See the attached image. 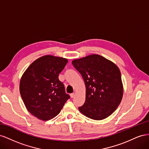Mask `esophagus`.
<instances>
[{"instance_id":"34e87169","label":"esophagus","mask_w":149,"mask_h":149,"mask_svg":"<svg viewBox=\"0 0 149 149\" xmlns=\"http://www.w3.org/2000/svg\"><path fill=\"white\" fill-rule=\"evenodd\" d=\"M74 96H75V94L74 93H72V94H70V96H71V98H73L74 97Z\"/></svg>"}]
</instances>
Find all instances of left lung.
<instances>
[{
    "label": "left lung",
    "mask_w": 149,
    "mask_h": 149,
    "mask_svg": "<svg viewBox=\"0 0 149 149\" xmlns=\"http://www.w3.org/2000/svg\"><path fill=\"white\" fill-rule=\"evenodd\" d=\"M81 74L86 86V100L78 109L94 120L111 116L120 104L124 88L120 70L114 63L97 54L72 61Z\"/></svg>",
    "instance_id": "left-lung-1"
}]
</instances>
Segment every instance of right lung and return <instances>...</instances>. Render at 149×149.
<instances>
[{
  "instance_id": "obj_1",
  "label": "right lung",
  "mask_w": 149,
  "mask_h": 149,
  "mask_svg": "<svg viewBox=\"0 0 149 149\" xmlns=\"http://www.w3.org/2000/svg\"><path fill=\"white\" fill-rule=\"evenodd\" d=\"M68 61L62 57L45 55L35 60L22 74L19 86L22 99L26 109L38 119L55 118L70 98L58 79Z\"/></svg>"
}]
</instances>
